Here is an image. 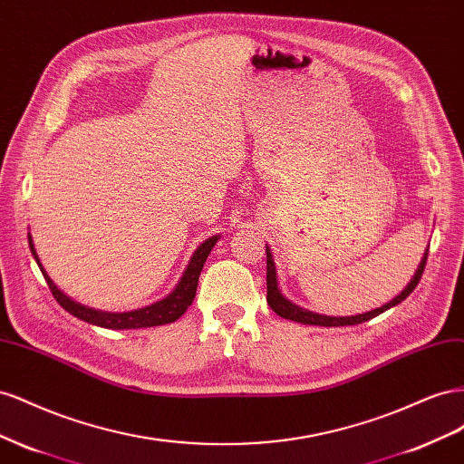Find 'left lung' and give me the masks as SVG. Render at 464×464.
<instances>
[{
  "mask_svg": "<svg viewBox=\"0 0 464 464\" xmlns=\"http://www.w3.org/2000/svg\"><path fill=\"white\" fill-rule=\"evenodd\" d=\"M426 260H428V250H426V255H423L412 280H410V284L392 301H389L387 305L377 307V309L363 313V314H353V316H326V314H319V313H313V311H307V309H301L299 305H295V303H291L289 299L284 297L280 287H277V274H276V264H274L272 250H270V246H266V287H268L266 299H268V305L272 307V311L276 314H280L282 319H287V321H295V323H301V324H316V326L360 324V323L373 319V316H377L381 313H385L387 309H391L394 305H399V303H402L410 294H412L416 285L420 284L423 268H426Z\"/></svg>",
  "mask_w": 464,
  "mask_h": 464,
  "instance_id": "1",
  "label": "left lung"
}]
</instances>
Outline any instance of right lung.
Listing matches in <instances>:
<instances>
[{"instance_id": "right-lung-1", "label": "right lung", "mask_w": 464, "mask_h": 464, "mask_svg": "<svg viewBox=\"0 0 464 464\" xmlns=\"http://www.w3.org/2000/svg\"><path fill=\"white\" fill-rule=\"evenodd\" d=\"M218 239H219L218 235L209 237V239H206L200 246L194 250L188 266H187V270H184L177 287L170 291L165 299L153 303V305L141 307L136 311H128V313H109V311H97V309H91L85 305H79V303H75L73 299L62 294L58 285L50 280V276L43 268L41 260H38L31 233H29V246H31V253L38 264V268H41L44 280L52 291V295H54V299L65 311L89 324H97V326L112 328V330H124V328H148V326L169 324V323H175L177 319H180V316L187 313V309L192 305L194 295H196V287H198V277H200L206 258L211 253V248L216 246Z\"/></svg>"}]
</instances>
